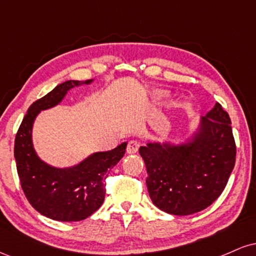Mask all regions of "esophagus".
<instances>
[{"instance_id": "34e87169", "label": "esophagus", "mask_w": 256, "mask_h": 256, "mask_svg": "<svg viewBox=\"0 0 256 256\" xmlns=\"http://www.w3.org/2000/svg\"><path fill=\"white\" fill-rule=\"evenodd\" d=\"M140 146V143L138 142L137 140H131L128 144V154H134V152H138Z\"/></svg>"}]
</instances>
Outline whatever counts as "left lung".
<instances>
[{"label": "left lung", "mask_w": 256, "mask_h": 256, "mask_svg": "<svg viewBox=\"0 0 256 256\" xmlns=\"http://www.w3.org/2000/svg\"><path fill=\"white\" fill-rule=\"evenodd\" d=\"M152 204L164 212L190 216L219 198L236 161L228 112L216 102L183 144L148 143L140 148Z\"/></svg>", "instance_id": "obj_1"}]
</instances>
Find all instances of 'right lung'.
<instances>
[{
	"label": "right lung",
	"mask_w": 256,
	"mask_h": 256,
	"mask_svg": "<svg viewBox=\"0 0 256 256\" xmlns=\"http://www.w3.org/2000/svg\"><path fill=\"white\" fill-rule=\"evenodd\" d=\"M85 82L67 80L37 100L28 108L16 132L14 158L18 176L26 198L42 216L58 222H80L104 204L106 178L124 156V142L110 152H94L78 165L66 168L48 165L40 160L32 144V126L40 110L62 101L67 91Z\"/></svg>",
	"instance_id": "add662e5"
}]
</instances>
